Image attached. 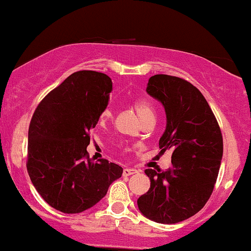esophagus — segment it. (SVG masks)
Masks as SVG:
<instances>
[{"mask_svg": "<svg viewBox=\"0 0 251 251\" xmlns=\"http://www.w3.org/2000/svg\"><path fill=\"white\" fill-rule=\"evenodd\" d=\"M137 174V170L134 169H131V168H126L123 170V176H131V175H134Z\"/></svg>", "mask_w": 251, "mask_h": 251, "instance_id": "esophagus-1", "label": "esophagus"}]
</instances>
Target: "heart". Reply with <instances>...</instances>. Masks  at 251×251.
Here are the masks:
<instances>
[{
    "label": "heart",
    "mask_w": 251,
    "mask_h": 251,
    "mask_svg": "<svg viewBox=\"0 0 251 251\" xmlns=\"http://www.w3.org/2000/svg\"><path fill=\"white\" fill-rule=\"evenodd\" d=\"M133 108L137 112V114L142 119L143 123H145L146 120L154 119V112L152 108L151 103L145 99H135L133 103ZM112 118V111L111 108H105L100 114V123H106Z\"/></svg>",
    "instance_id": "heart-1"
}]
</instances>
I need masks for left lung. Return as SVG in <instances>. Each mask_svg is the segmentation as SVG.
Segmentation results:
<instances>
[{
	"label": "left lung",
	"mask_w": 251,
	"mask_h": 251,
	"mask_svg": "<svg viewBox=\"0 0 251 251\" xmlns=\"http://www.w3.org/2000/svg\"><path fill=\"white\" fill-rule=\"evenodd\" d=\"M146 92L165 108L159 149L160 154L172 152V166L166 171L145 170L151 185L138 198V208L157 223H178L197 214L214 191L223 138L208 101L192 83L157 74L149 79Z\"/></svg>",
	"instance_id": "8db88e82"
}]
</instances>
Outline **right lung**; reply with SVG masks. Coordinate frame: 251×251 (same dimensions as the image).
I'll list each match as a JSON object with an SVG mask.
<instances>
[{"label":"right lung","instance_id":"1","mask_svg":"<svg viewBox=\"0 0 251 251\" xmlns=\"http://www.w3.org/2000/svg\"><path fill=\"white\" fill-rule=\"evenodd\" d=\"M111 77L94 71L71 74L39 103L28 129L27 171L51 208L79 214L103 198L123 168L92 162L89 131L107 107Z\"/></svg>","mask_w":251,"mask_h":251}]
</instances>
